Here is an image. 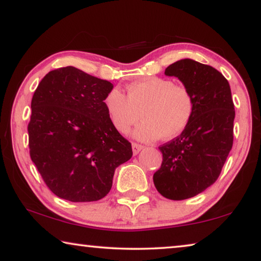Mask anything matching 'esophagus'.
Masks as SVG:
<instances>
[{
	"label": "esophagus",
	"mask_w": 261,
	"mask_h": 261,
	"mask_svg": "<svg viewBox=\"0 0 261 261\" xmlns=\"http://www.w3.org/2000/svg\"><path fill=\"white\" fill-rule=\"evenodd\" d=\"M143 145L140 144H137V143H132V152H134V154L136 155V154H138L141 149H143Z\"/></svg>",
	"instance_id": "esophagus-1"
}]
</instances>
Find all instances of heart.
Wrapping results in <instances>:
<instances>
[{"mask_svg":"<svg viewBox=\"0 0 261 261\" xmlns=\"http://www.w3.org/2000/svg\"><path fill=\"white\" fill-rule=\"evenodd\" d=\"M105 107L116 129L125 134L141 117L135 131L140 140L173 139L187 129L194 112V99L188 87L170 79L148 77L130 84L126 95L117 88L105 96Z\"/></svg>","mask_w":261,"mask_h":261,"instance_id":"heart-1","label":"heart"}]
</instances>
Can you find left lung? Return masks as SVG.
I'll use <instances>...</instances> for the list:
<instances>
[{
	"label": "left lung",
	"instance_id": "8db88e82",
	"mask_svg": "<svg viewBox=\"0 0 261 261\" xmlns=\"http://www.w3.org/2000/svg\"><path fill=\"white\" fill-rule=\"evenodd\" d=\"M191 92L194 112L187 129L161 145L160 169L153 182L171 200L192 198L215 183L233 141L235 106L229 83L218 70L184 59L166 69Z\"/></svg>",
	"mask_w": 261,
	"mask_h": 261
}]
</instances>
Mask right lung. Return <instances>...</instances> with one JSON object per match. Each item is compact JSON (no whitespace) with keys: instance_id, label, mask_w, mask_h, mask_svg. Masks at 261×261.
Here are the masks:
<instances>
[{"instance_id":"obj_1","label":"right lung","mask_w":261,"mask_h":261,"mask_svg":"<svg viewBox=\"0 0 261 261\" xmlns=\"http://www.w3.org/2000/svg\"><path fill=\"white\" fill-rule=\"evenodd\" d=\"M110 90V82L65 67L48 72L34 92L30 155L48 189L62 199H102L115 169L132 156L131 143L105 107Z\"/></svg>"}]
</instances>
